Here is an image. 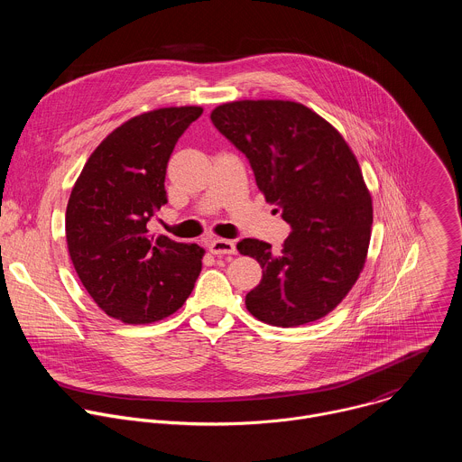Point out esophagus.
<instances>
[{
    "instance_id": "1",
    "label": "esophagus",
    "mask_w": 462,
    "mask_h": 462,
    "mask_svg": "<svg viewBox=\"0 0 462 462\" xmlns=\"http://www.w3.org/2000/svg\"><path fill=\"white\" fill-rule=\"evenodd\" d=\"M208 250L216 255H230L236 254V243L230 239H210Z\"/></svg>"
}]
</instances>
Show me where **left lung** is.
Masks as SVG:
<instances>
[{
    "mask_svg": "<svg viewBox=\"0 0 462 462\" xmlns=\"http://www.w3.org/2000/svg\"><path fill=\"white\" fill-rule=\"evenodd\" d=\"M210 118L292 228L280 252L259 239L237 243L263 269L246 309L276 327L323 318L358 280L369 246L373 207L356 157L331 124L298 102H230Z\"/></svg>",
    "mask_w": 462,
    "mask_h": 462,
    "instance_id": "1",
    "label": "left lung"
}]
</instances>
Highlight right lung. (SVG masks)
Wrapping results in <instances>:
<instances>
[{"instance_id":"add662e5","label":"right lung","mask_w":462,"mask_h":462,"mask_svg":"<svg viewBox=\"0 0 462 462\" xmlns=\"http://www.w3.org/2000/svg\"><path fill=\"white\" fill-rule=\"evenodd\" d=\"M201 107H164L127 120L88 159L65 212L75 271L111 318L152 323L173 314L191 294L203 248L148 223L168 203V161Z\"/></svg>"}]
</instances>
